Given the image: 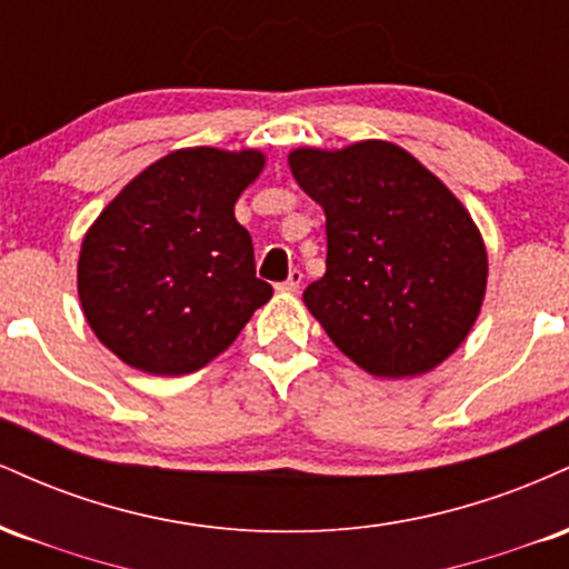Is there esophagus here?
Instances as JSON below:
<instances>
[{
  "label": "esophagus",
  "instance_id": "obj_1",
  "mask_svg": "<svg viewBox=\"0 0 569 569\" xmlns=\"http://www.w3.org/2000/svg\"><path fill=\"white\" fill-rule=\"evenodd\" d=\"M299 286H302V270H291L289 278L278 283V291H299Z\"/></svg>",
  "mask_w": 569,
  "mask_h": 569
}]
</instances>
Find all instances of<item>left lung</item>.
I'll return each mask as SVG.
<instances>
[{
    "mask_svg": "<svg viewBox=\"0 0 569 569\" xmlns=\"http://www.w3.org/2000/svg\"><path fill=\"white\" fill-rule=\"evenodd\" d=\"M289 168L326 213V272L305 302L331 342L375 377L439 367L487 289L485 243L460 200L388 141L297 149Z\"/></svg>",
    "mask_w": 569,
    "mask_h": 569,
    "instance_id": "1",
    "label": "left lung"
}]
</instances>
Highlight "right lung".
<instances>
[{"instance_id": "add662e5", "label": "right lung", "mask_w": 569, "mask_h": 569, "mask_svg": "<svg viewBox=\"0 0 569 569\" xmlns=\"http://www.w3.org/2000/svg\"><path fill=\"white\" fill-rule=\"evenodd\" d=\"M262 166L253 149H181L136 176L84 234V318L128 367L198 371L272 297L257 278L251 234L234 219Z\"/></svg>"}]
</instances>
